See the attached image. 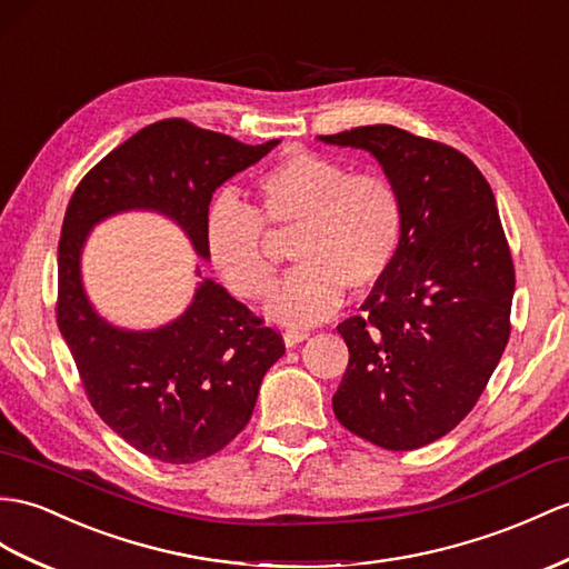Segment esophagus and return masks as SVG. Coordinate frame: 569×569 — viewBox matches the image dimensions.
<instances>
[{
    "instance_id": "1",
    "label": "esophagus",
    "mask_w": 569,
    "mask_h": 569,
    "mask_svg": "<svg viewBox=\"0 0 569 569\" xmlns=\"http://www.w3.org/2000/svg\"><path fill=\"white\" fill-rule=\"evenodd\" d=\"M282 338H284L287 348H297L299 342H303V340L309 338V330H307V328H287V330L282 332Z\"/></svg>"
}]
</instances>
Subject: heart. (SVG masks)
Listing matches in <instances>:
<instances>
[{"label":"heart","mask_w":569,"mask_h":569,"mask_svg":"<svg viewBox=\"0 0 569 569\" xmlns=\"http://www.w3.org/2000/svg\"><path fill=\"white\" fill-rule=\"evenodd\" d=\"M266 227H297V268L272 289L266 313L284 326H311L340 307L345 287L367 292L391 270L403 241V200L379 171L289 151L258 178V210L227 192L204 217L207 256L243 299H262L272 287Z\"/></svg>","instance_id":"1"}]
</instances>
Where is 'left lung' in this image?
Listing matches in <instances>:
<instances>
[{"label": "left lung", "instance_id": "8db88e82", "mask_svg": "<svg viewBox=\"0 0 569 569\" xmlns=\"http://www.w3.org/2000/svg\"><path fill=\"white\" fill-rule=\"evenodd\" d=\"M318 140L369 151L403 200L396 262L338 326L350 362L332 410L371 445L420 449L473 410L509 340L515 266L492 188L459 149L393 124Z\"/></svg>", "mask_w": 569, "mask_h": 569}]
</instances>
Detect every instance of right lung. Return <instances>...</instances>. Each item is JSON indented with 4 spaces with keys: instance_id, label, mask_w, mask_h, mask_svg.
Returning <instances> with one entry per match:
<instances>
[{
    "instance_id": "obj_1",
    "label": "right lung",
    "mask_w": 569,
    "mask_h": 569,
    "mask_svg": "<svg viewBox=\"0 0 569 569\" xmlns=\"http://www.w3.org/2000/svg\"><path fill=\"white\" fill-rule=\"evenodd\" d=\"M277 144L251 147L188 120H159L96 163L67 204L58 326L93 410L149 459L196 463L224 449L251 420L260 381L284 355V342L212 280L200 282L190 307L171 323L154 330L110 326L81 284L89 231L118 212H159L207 260L212 192Z\"/></svg>"
}]
</instances>
